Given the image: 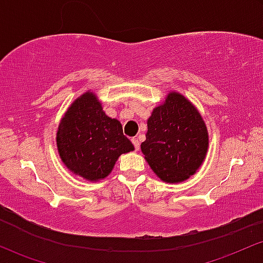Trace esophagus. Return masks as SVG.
I'll return each instance as SVG.
<instances>
[{"instance_id": "1", "label": "esophagus", "mask_w": 263, "mask_h": 263, "mask_svg": "<svg viewBox=\"0 0 263 263\" xmlns=\"http://www.w3.org/2000/svg\"><path fill=\"white\" fill-rule=\"evenodd\" d=\"M132 143H133V145H134L135 150L140 149V141H139L138 138H133V139H132Z\"/></svg>"}]
</instances>
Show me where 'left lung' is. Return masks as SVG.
<instances>
[{"instance_id":"1","label":"left lung","mask_w":263,"mask_h":263,"mask_svg":"<svg viewBox=\"0 0 263 263\" xmlns=\"http://www.w3.org/2000/svg\"><path fill=\"white\" fill-rule=\"evenodd\" d=\"M209 146L206 125L197 107L180 92L170 91L147 119L145 160L160 180L180 183L198 171Z\"/></svg>"}]
</instances>
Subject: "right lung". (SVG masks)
<instances>
[{
    "instance_id": "obj_1",
    "label": "right lung",
    "mask_w": 263,
    "mask_h": 263,
    "mask_svg": "<svg viewBox=\"0 0 263 263\" xmlns=\"http://www.w3.org/2000/svg\"><path fill=\"white\" fill-rule=\"evenodd\" d=\"M57 146L64 165L89 182L104 180L118 157L134 150L119 120L107 116L92 91L67 108L58 126Z\"/></svg>"
}]
</instances>
